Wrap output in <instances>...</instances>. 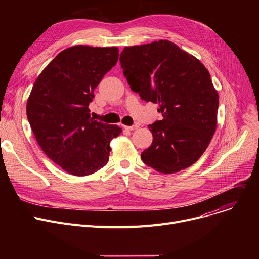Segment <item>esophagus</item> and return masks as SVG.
Listing matches in <instances>:
<instances>
[{
	"label": "esophagus",
	"instance_id": "34e87169",
	"mask_svg": "<svg viewBox=\"0 0 259 259\" xmlns=\"http://www.w3.org/2000/svg\"><path fill=\"white\" fill-rule=\"evenodd\" d=\"M124 128L126 130H130V131H133V130H137L139 129V125H133V126H124Z\"/></svg>",
	"mask_w": 259,
	"mask_h": 259
}]
</instances>
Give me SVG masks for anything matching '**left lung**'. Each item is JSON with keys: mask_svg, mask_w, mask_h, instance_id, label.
<instances>
[{"mask_svg": "<svg viewBox=\"0 0 259 259\" xmlns=\"http://www.w3.org/2000/svg\"><path fill=\"white\" fill-rule=\"evenodd\" d=\"M119 62L130 88L147 103L158 104L162 115L148 126L153 142L142 160L165 174L193 165L217 124L219 92L207 68L167 39L125 47Z\"/></svg>", "mask_w": 259, "mask_h": 259, "instance_id": "left-lung-1", "label": "left lung"}]
</instances>
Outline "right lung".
Returning a JSON list of instances; mask_svg holds the SVG:
<instances>
[{"label":"right lung","instance_id":"right-lung-1","mask_svg":"<svg viewBox=\"0 0 259 259\" xmlns=\"http://www.w3.org/2000/svg\"><path fill=\"white\" fill-rule=\"evenodd\" d=\"M117 47L76 45L61 51L40 72L26 112L37 144L63 170L86 176L103 168L121 129L93 120L94 89L117 63Z\"/></svg>","mask_w":259,"mask_h":259}]
</instances>
